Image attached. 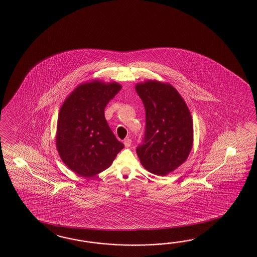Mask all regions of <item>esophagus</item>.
<instances>
[{
	"label": "esophagus",
	"instance_id": "obj_1",
	"mask_svg": "<svg viewBox=\"0 0 257 257\" xmlns=\"http://www.w3.org/2000/svg\"><path fill=\"white\" fill-rule=\"evenodd\" d=\"M123 143H124V146L126 148H129L130 146H131V143H132V140H130V139H126L123 141Z\"/></svg>",
	"mask_w": 257,
	"mask_h": 257
}]
</instances>
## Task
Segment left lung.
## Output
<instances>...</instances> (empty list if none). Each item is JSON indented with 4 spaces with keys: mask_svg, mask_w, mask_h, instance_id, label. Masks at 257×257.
<instances>
[{
    "mask_svg": "<svg viewBox=\"0 0 257 257\" xmlns=\"http://www.w3.org/2000/svg\"><path fill=\"white\" fill-rule=\"evenodd\" d=\"M146 111L142 145L137 148L147 171L165 176L189 156L193 145V121L186 101L169 83L147 80L136 85Z\"/></svg>",
    "mask_w": 257,
    "mask_h": 257,
    "instance_id": "obj_1",
    "label": "left lung"
}]
</instances>
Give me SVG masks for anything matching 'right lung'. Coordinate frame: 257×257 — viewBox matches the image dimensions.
<instances>
[{"instance_id": "obj_1", "label": "right lung", "mask_w": 257, "mask_h": 257, "mask_svg": "<svg viewBox=\"0 0 257 257\" xmlns=\"http://www.w3.org/2000/svg\"><path fill=\"white\" fill-rule=\"evenodd\" d=\"M121 89L117 82L93 80L79 85L63 102L56 127V148L63 162L90 178L105 171L124 145L116 139L104 108Z\"/></svg>"}]
</instances>
